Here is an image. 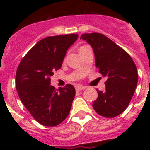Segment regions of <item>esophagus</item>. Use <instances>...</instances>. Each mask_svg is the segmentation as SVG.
Segmentation results:
<instances>
[{"instance_id":"1","label":"esophagus","mask_w":150,"mask_h":150,"mask_svg":"<svg viewBox=\"0 0 150 150\" xmlns=\"http://www.w3.org/2000/svg\"><path fill=\"white\" fill-rule=\"evenodd\" d=\"M85 89H86V87L83 86H75V90L77 92L82 91V90Z\"/></svg>"}]
</instances>
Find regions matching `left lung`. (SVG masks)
<instances>
[{"label":"left lung","instance_id":"8db88e82","mask_svg":"<svg viewBox=\"0 0 150 150\" xmlns=\"http://www.w3.org/2000/svg\"><path fill=\"white\" fill-rule=\"evenodd\" d=\"M93 49L96 67L107 77L106 90L99 91L93 107L105 117H114L128 107L137 86L138 72L130 55L118 45L99 33L82 34Z\"/></svg>","mask_w":150,"mask_h":150}]
</instances>
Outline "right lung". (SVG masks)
I'll list each match as a JSON object with an SVG mask.
<instances>
[{"label":"right lung","mask_w":150,"mask_h":150,"mask_svg":"<svg viewBox=\"0 0 150 150\" xmlns=\"http://www.w3.org/2000/svg\"><path fill=\"white\" fill-rule=\"evenodd\" d=\"M78 34L48 36L41 40L22 58L17 68L15 86L20 100L34 119L53 127L68 117L75 96L72 85L55 89L50 76L61 68L68 49Z\"/></svg>","instance_id":"add662e5"}]
</instances>
